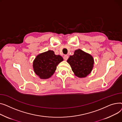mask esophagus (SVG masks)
Masks as SVG:
<instances>
[{"instance_id":"34e87169","label":"esophagus","mask_w":122,"mask_h":122,"mask_svg":"<svg viewBox=\"0 0 122 122\" xmlns=\"http://www.w3.org/2000/svg\"><path fill=\"white\" fill-rule=\"evenodd\" d=\"M68 59V56L67 55H65L64 56H63V59L65 60V61H67V59Z\"/></svg>"}]
</instances>
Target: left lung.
<instances>
[{
	"instance_id": "1",
	"label": "left lung",
	"mask_w": 122,
	"mask_h": 122,
	"mask_svg": "<svg viewBox=\"0 0 122 122\" xmlns=\"http://www.w3.org/2000/svg\"><path fill=\"white\" fill-rule=\"evenodd\" d=\"M67 62L74 75L79 78H84L90 74L94 64L92 56L81 49L75 50L74 55L69 57Z\"/></svg>"
}]
</instances>
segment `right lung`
<instances>
[{
    "instance_id": "add662e5",
    "label": "right lung",
    "mask_w": 122,
    "mask_h": 122,
    "mask_svg": "<svg viewBox=\"0 0 122 122\" xmlns=\"http://www.w3.org/2000/svg\"><path fill=\"white\" fill-rule=\"evenodd\" d=\"M63 61L60 55H56L52 50L38 55L33 61L34 72L41 79H47L55 73L56 66Z\"/></svg>"
}]
</instances>
